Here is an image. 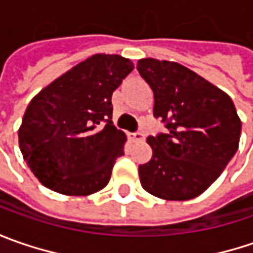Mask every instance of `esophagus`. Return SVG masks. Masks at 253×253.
I'll return each instance as SVG.
<instances>
[{"mask_svg": "<svg viewBox=\"0 0 253 253\" xmlns=\"http://www.w3.org/2000/svg\"><path fill=\"white\" fill-rule=\"evenodd\" d=\"M131 139L133 142H142L145 139V135L142 132H135V133H131Z\"/></svg>", "mask_w": 253, "mask_h": 253, "instance_id": "34e87169", "label": "esophagus"}]
</instances>
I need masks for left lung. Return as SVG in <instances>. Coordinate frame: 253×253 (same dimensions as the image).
I'll return each mask as SVG.
<instances>
[{"instance_id": "left-lung-1", "label": "left lung", "mask_w": 253, "mask_h": 253, "mask_svg": "<svg viewBox=\"0 0 253 253\" xmlns=\"http://www.w3.org/2000/svg\"><path fill=\"white\" fill-rule=\"evenodd\" d=\"M166 133L148 136L152 159L139 166L143 189L159 199L184 201L218 179L238 151L241 120L232 100L201 76L174 62L141 59Z\"/></svg>"}]
</instances>
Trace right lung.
<instances>
[{
	"mask_svg": "<svg viewBox=\"0 0 253 253\" xmlns=\"http://www.w3.org/2000/svg\"><path fill=\"white\" fill-rule=\"evenodd\" d=\"M132 70L129 59L94 54L29 102L18 131L19 148L47 189L88 196L108 184L126 141L112 125L111 95Z\"/></svg>",
	"mask_w": 253,
	"mask_h": 253,
	"instance_id": "add662e5",
	"label": "right lung"
}]
</instances>
